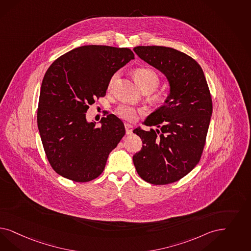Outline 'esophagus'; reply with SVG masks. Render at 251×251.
<instances>
[{
  "instance_id": "34e87169",
  "label": "esophagus",
  "mask_w": 251,
  "mask_h": 251,
  "mask_svg": "<svg viewBox=\"0 0 251 251\" xmlns=\"http://www.w3.org/2000/svg\"><path fill=\"white\" fill-rule=\"evenodd\" d=\"M125 130H126V134L130 135L132 133V126L129 123H125Z\"/></svg>"
}]
</instances>
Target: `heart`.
I'll use <instances>...</instances> for the list:
<instances>
[{
    "label": "heart",
    "instance_id": "heart-1",
    "mask_svg": "<svg viewBox=\"0 0 251 251\" xmlns=\"http://www.w3.org/2000/svg\"><path fill=\"white\" fill-rule=\"evenodd\" d=\"M133 78L142 90H149L151 92L156 89L160 80L156 70L149 67H140L134 69ZM118 78H119L118 72L113 74L112 77L108 82V89L112 88L114 83L117 81ZM165 98L166 96L162 93H157L155 95V99L156 101H163ZM116 113L119 117H121V119L125 121H133L136 119L135 110L127 104H122L121 106H119L116 110Z\"/></svg>",
    "mask_w": 251,
    "mask_h": 251
}]
</instances>
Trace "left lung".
I'll return each mask as SVG.
<instances>
[{"instance_id":"1","label":"left lung","mask_w":251,"mask_h":251,"mask_svg":"<svg viewBox=\"0 0 251 251\" xmlns=\"http://www.w3.org/2000/svg\"><path fill=\"white\" fill-rule=\"evenodd\" d=\"M133 51L164 74L171 93L165 104L145 121L158 129L133 130L143 147L132 160L146 182H177L198 165L206 144L212 114L207 80L199 63L184 52L164 46H137Z\"/></svg>"}]
</instances>
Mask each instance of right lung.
I'll list each match as a JSON object with an SVG mask.
<instances>
[{"mask_svg":"<svg viewBox=\"0 0 251 251\" xmlns=\"http://www.w3.org/2000/svg\"><path fill=\"white\" fill-rule=\"evenodd\" d=\"M134 53L129 48L85 45L61 55L47 69L41 86L37 122L53 171L73 182H90L103 173L109 153L125 134L112 114L101 127L87 122L89 104L103 97L113 74Z\"/></svg>","mask_w":251,"mask_h":251,"instance_id":"add662e5","label":"right lung"}]
</instances>
